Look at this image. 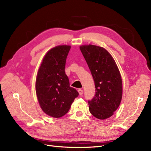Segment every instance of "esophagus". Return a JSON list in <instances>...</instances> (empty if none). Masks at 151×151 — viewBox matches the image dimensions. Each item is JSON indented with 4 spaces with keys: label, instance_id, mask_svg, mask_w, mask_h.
Returning <instances> with one entry per match:
<instances>
[{
    "label": "esophagus",
    "instance_id": "obj_1",
    "mask_svg": "<svg viewBox=\"0 0 151 151\" xmlns=\"http://www.w3.org/2000/svg\"><path fill=\"white\" fill-rule=\"evenodd\" d=\"M77 91H78V93H79V95L82 96V95L83 94V90H82V89H79Z\"/></svg>",
    "mask_w": 151,
    "mask_h": 151
}]
</instances>
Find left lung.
<instances>
[{
  "label": "left lung",
  "instance_id": "8db88e82",
  "mask_svg": "<svg viewBox=\"0 0 151 151\" xmlns=\"http://www.w3.org/2000/svg\"><path fill=\"white\" fill-rule=\"evenodd\" d=\"M80 50L94 81L96 94L88 101L90 113L99 120L111 117L119 107L123 93L122 81L116 63L107 50L93 45Z\"/></svg>",
  "mask_w": 151,
  "mask_h": 151
}]
</instances>
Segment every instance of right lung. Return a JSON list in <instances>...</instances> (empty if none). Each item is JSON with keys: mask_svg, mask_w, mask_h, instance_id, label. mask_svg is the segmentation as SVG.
I'll return each instance as SVG.
<instances>
[{"mask_svg": "<svg viewBox=\"0 0 151 151\" xmlns=\"http://www.w3.org/2000/svg\"><path fill=\"white\" fill-rule=\"evenodd\" d=\"M70 45H58L44 56L36 79L35 89L40 106L47 115L60 118L70 108L79 93L70 86L65 67Z\"/></svg>", "mask_w": 151, "mask_h": 151, "instance_id": "right-lung-1", "label": "right lung"}]
</instances>
